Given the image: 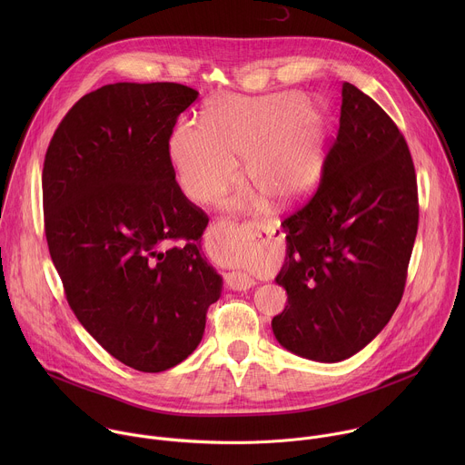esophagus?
Listing matches in <instances>:
<instances>
[{"label": "esophagus", "instance_id": "esophagus-1", "mask_svg": "<svg viewBox=\"0 0 465 465\" xmlns=\"http://www.w3.org/2000/svg\"><path fill=\"white\" fill-rule=\"evenodd\" d=\"M248 230L257 237V239H261V233L264 232V226L262 224H248ZM235 237L232 235V224H228L226 221H221V223H217V224H213L212 228H210V233H208V250L212 252V253H217V255H223V253H226V252H230V250H233V246H235ZM226 283H228V287L232 289V291H248L250 287H253L255 285V282L248 276V274H244V272H228L226 274Z\"/></svg>", "mask_w": 465, "mask_h": 465}]
</instances>
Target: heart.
Listing matches in <instances>:
<instances>
[{"label": "heart", "instance_id": "heart-1", "mask_svg": "<svg viewBox=\"0 0 465 465\" xmlns=\"http://www.w3.org/2000/svg\"><path fill=\"white\" fill-rule=\"evenodd\" d=\"M300 94L221 95L203 112V126L182 123L169 140L178 182L194 203L210 204L246 178L278 206H292L320 183L325 162V119ZM232 210H257L262 196L242 193Z\"/></svg>", "mask_w": 465, "mask_h": 465}]
</instances>
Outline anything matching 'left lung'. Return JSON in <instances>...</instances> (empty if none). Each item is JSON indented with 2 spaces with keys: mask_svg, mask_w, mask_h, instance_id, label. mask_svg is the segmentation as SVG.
<instances>
[{
  "mask_svg": "<svg viewBox=\"0 0 465 465\" xmlns=\"http://www.w3.org/2000/svg\"><path fill=\"white\" fill-rule=\"evenodd\" d=\"M418 217L403 134L371 97L344 83L339 136L320 187L282 223L287 253L276 283L287 305L272 318L276 341L316 362L366 348L401 302Z\"/></svg>",
  "mask_w": 465,
  "mask_h": 465,
  "instance_id": "left-lung-1",
  "label": "left lung"
}]
</instances>
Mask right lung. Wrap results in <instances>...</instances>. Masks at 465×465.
Listing matches in <instances>:
<instances>
[{"label": "right lung", "mask_w": 465, "mask_h": 465, "mask_svg": "<svg viewBox=\"0 0 465 465\" xmlns=\"http://www.w3.org/2000/svg\"><path fill=\"white\" fill-rule=\"evenodd\" d=\"M196 97L176 83L90 92L60 121L42 171L47 246L72 311L112 357L145 373L196 350L223 292L201 244L208 217L169 156Z\"/></svg>", "instance_id": "add662e5"}]
</instances>
